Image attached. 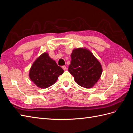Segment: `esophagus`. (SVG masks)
Returning <instances> with one entry per match:
<instances>
[{
    "label": "esophagus",
    "instance_id": "obj_1",
    "mask_svg": "<svg viewBox=\"0 0 133 133\" xmlns=\"http://www.w3.org/2000/svg\"><path fill=\"white\" fill-rule=\"evenodd\" d=\"M62 68L63 69V70H65L66 69V66L65 65H63V66H62Z\"/></svg>",
    "mask_w": 133,
    "mask_h": 133
}]
</instances>
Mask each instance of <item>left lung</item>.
<instances>
[{
	"mask_svg": "<svg viewBox=\"0 0 133 133\" xmlns=\"http://www.w3.org/2000/svg\"><path fill=\"white\" fill-rule=\"evenodd\" d=\"M71 60L68 68L75 82L85 88H91L100 79L102 66L91 52L86 48L74 49L71 54Z\"/></svg>",
	"mask_w": 133,
	"mask_h": 133,
	"instance_id": "left-lung-1",
	"label": "left lung"
}]
</instances>
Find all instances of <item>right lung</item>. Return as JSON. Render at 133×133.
Instances as JSON below:
<instances>
[{"instance_id": "add662e5", "label": "right lung", "mask_w": 133, "mask_h": 133, "mask_svg": "<svg viewBox=\"0 0 133 133\" xmlns=\"http://www.w3.org/2000/svg\"><path fill=\"white\" fill-rule=\"evenodd\" d=\"M63 73L64 70L50 58L48 53H44L33 63L29 76L38 87L44 89L53 85Z\"/></svg>"}]
</instances>
